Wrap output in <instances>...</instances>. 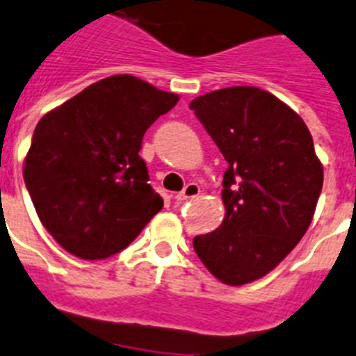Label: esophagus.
<instances>
[{
	"label": "esophagus",
	"instance_id": "34e87169",
	"mask_svg": "<svg viewBox=\"0 0 356 356\" xmlns=\"http://www.w3.org/2000/svg\"><path fill=\"white\" fill-rule=\"evenodd\" d=\"M198 195H200L198 184H193V181H191V184L185 185L184 191H181V193H178L175 198H176V202H178V204H184V202H187V200L196 198Z\"/></svg>",
	"mask_w": 356,
	"mask_h": 356
}]
</instances>
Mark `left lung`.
I'll list each match as a JSON object with an SVG mask.
<instances>
[{
	"label": "left lung",
	"instance_id": "1",
	"mask_svg": "<svg viewBox=\"0 0 356 356\" xmlns=\"http://www.w3.org/2000/svg\"><path fill=\"white\" fill-rule=\"evenodd\" d=\"M227 161L225 218L195 236L204 266L229 286L273 271L309 227L324 171L304 120L257 87H227L189 105Z\"/></svg>",
	"mask_w": 356,
	"mask_h": 356
}]
</instances>
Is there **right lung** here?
<instances>
[{"label": "right lung", "mask_w": 356, "mask_h": 356, "mask_svg": "<svg viewBox=\"0 0 356 356\" xmlns=\"http://www.w3.org/2000/svg\"><path fill=\"white\" fill-rule=\"evenodd\" d=\"M176 104V94L120 74L40 120L23 178L41 224L65 251L113 257L163 207L138 152L147 129Z\"/></svg>", "instance_id": "right-lung-1"}]
</instances>
